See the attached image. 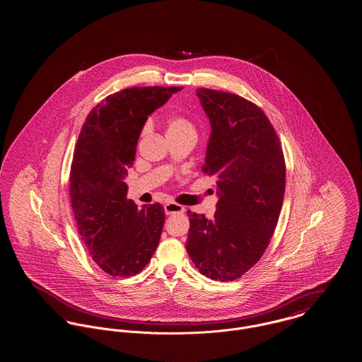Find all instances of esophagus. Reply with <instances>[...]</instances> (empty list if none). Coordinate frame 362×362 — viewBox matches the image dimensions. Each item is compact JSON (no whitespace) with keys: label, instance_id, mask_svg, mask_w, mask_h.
I'll return each mask as SVG.
<instances>
[{"label":"esophagus","instance_id":"34e87169","mask_svg":"<svg viewBox=\"0 0 362 362\" xmlns=\"http://www.w3.org/2000/svg\"><path fill=\"white\" fill-rule=\"evenodd\" d=\"M164 210H165V214H175V213H185V207L176 202H168L164 205Z\"/></svg>","mask_w":362,"mask_h":362}]
</instances>
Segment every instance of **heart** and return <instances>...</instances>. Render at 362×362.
I'll return each mask as SVG.
<instances>
[{
	"instance_id": "b5f03b06",
	"label": "heart",
	"mask_w": 362,
	"mask_h": 362,
	"mask_svg": "<svg viewBox=\"0 0 362 362\" xmlns=\"http://www.w3.org/2000/svg\"><path fill=\"white\" fill-rule=\"evenodd\" d=\"M167 132L168 134H185V133L195 134V126L189 118L183 115H173L167 121Z\"/></svg>"
}]
</instances>
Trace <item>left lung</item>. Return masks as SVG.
I'll list each match as a JSON object with an SVG mask.
<instances>
[{"mask_svg":"<svg viewBox=\"0 0 362 362\" xmlns=\"http://www.w3.org/2000/svg\"><path fill=\"white\" fill-rule=\"evenodd\" d=\"M211 136L202 173L216 179L214 217L187 211L186 250L201 274L228 282L264 254L279 218L286 165L276 129L257 104L239 95L198 88Z\"/></svg>","mask_w":362,"mask_h":362,"instance_id":"1","label":"left lung"}]
</instances>
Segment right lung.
Returning a JSON list of instances; mask_svg holds the SVG:
<instances>
[{
    "label": "right lung",
    "instance_id": "obj_1",
    "mask_svg": "<svg viewBox=\"0 0 362 362\" xmlns=\"http://www.w3.org/2000/svg\"><path fill=\"white\" fill-rule=\"evenodd\" d=\"M182 86H133L88 114L70 167V201L90 258L111 276H136L149 263L165 220L160 204L137 205L123 182L144 123Z\"/></svg>",
    "mask_w": 362,
    "mask_h": 362
}]
</instances>
